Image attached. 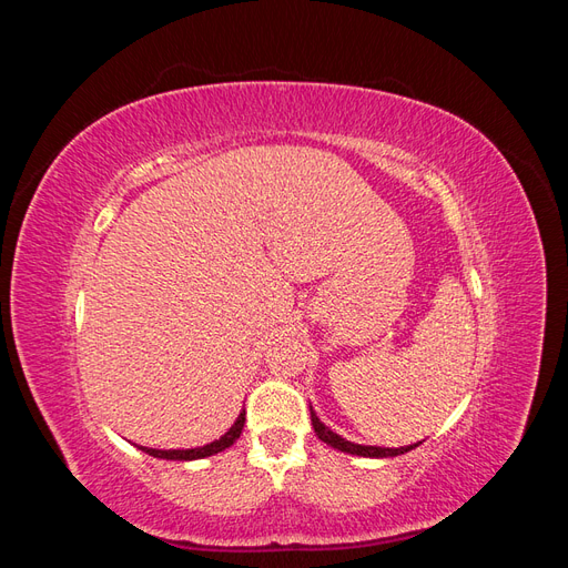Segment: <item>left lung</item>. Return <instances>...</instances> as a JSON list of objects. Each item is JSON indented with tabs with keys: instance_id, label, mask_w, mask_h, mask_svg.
I'll use <instances>...</instances> for the list:
<instances>
[{
	"instance_id": "left-lung-1",
	"label": "left lung",
	"mask_w": 568,
	"mask_h": 568,
	"mask_svg": "<svg viewBox=\"0 0 568 568\" xmlns=\"http://www.w3.org/2000/svg\"><path fill=\"white\" fill-rule=\"evenodd\" d=\"M311 422H313L315 434H317V438H320L322 443L332 445V448H336V450H341V453L357 455V457H376V459H384V457H398V455L409 453L412 448H417V445L422 443V440H419V443H415V445H405V448H376V445H359V443H351V440H346L343 436H338L336 432H332V428L326 426V424L317 417V412L313 409V405H311Z\"/></svg>"
}]
</instances>
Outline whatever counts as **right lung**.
<instances>
[{"label": "right lung", "instance_id": "obj_1", "mask_svg": "<svg viewBox=\"0 0 568 568\" xmlns=\"http://www.w3.org/2000/svg\"><path fill=\"white\" fill-rule=\"evenodd\" d=\"M244 424H246V409L239 412L236 422L227 428L225 434H222L217 440L213 443H205L201 445V448H186V450H159V448H144V445H136L142 453L156 457V459H170V462H192V459H203V457H211V455H217L222 450L232 448V445L236 443V438L242 436L244 432Z\"/></svg>", "mask_w": 568, "mask_h": 568}]
</instances>
